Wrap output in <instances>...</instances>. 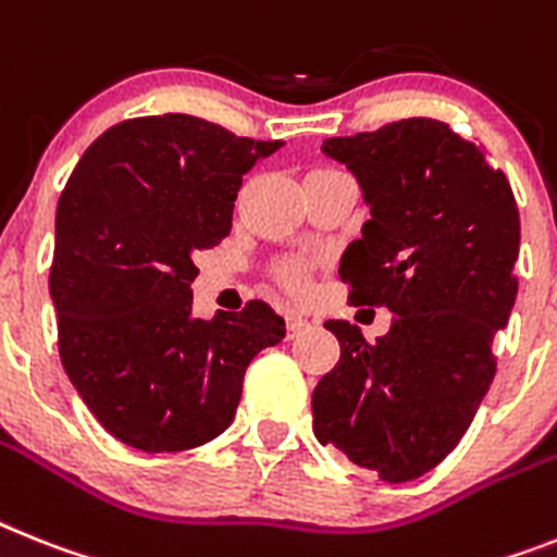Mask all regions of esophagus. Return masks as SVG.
Listing matches in <instances>:
<instances>
[{"instance_id": "esophagus-1", "label": "esophagus", "mask_w": 557, "mask_h": 557, "mask_svg": "<svg viewBox=\"0 0 557 557\" xmlns=\"http://www.w3.org/2000/svg\"><path fill=\"white\" fill-rule=\"evenodd\" d=\"M307 327H310V324H307V319H301V315H296V312H289V315H287V338H296V335L305 333Z\"/></svg>"}]
</instances>
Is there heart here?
Segmentation results:
<instances>
[{
  "label": "heart",
  "mask_w": 557,
  "mask_h": 557,
  "mask_svg": "<svg viewBox=\"0 0 557 557\" xmlns=\"http://www.w3.org/2000/svg\"><path fill=\"white\" fill-rule=\"evenodd\" d=\"M324 170L327 168L312 170V173H324ZM275 278H278V284H282L284 289H289V293H305L307 284H310L307 268L305 264H296V261H284V264H278V268H275Z\"/></svg>",
  "instance_id": "1"
}]
</instances>
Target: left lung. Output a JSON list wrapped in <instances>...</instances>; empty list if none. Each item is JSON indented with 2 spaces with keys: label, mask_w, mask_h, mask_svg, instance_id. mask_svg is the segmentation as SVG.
<instances>
[{
  "label": "left lung",
  "mask_w": 557,
  "mask_h": 557,
  "mask_svg": "<svg viewBox=\"0 0 557 557\" xmlns=\"http://www.w3.org/2000/svg\"><path fill=\"white\" fill-rule=\"evenodd\" d=\"M347 164L370 219L342 259L356 307H387V335L324 327L338 364L312 389V433L401 484L438 467L495 379L493 338L518 296L521 219L484 147L438 119H401L321 147Z\"/></svg>",
  "instance_id": "8db88e82"
}]
</instances>
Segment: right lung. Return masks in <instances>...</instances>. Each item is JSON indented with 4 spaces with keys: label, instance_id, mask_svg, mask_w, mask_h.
<instances>
[{
    "label": "right lung",
    "instance_id": "add662e5",
    "mask_svg": "<svg viewBox=\"0 0 557 557\" xmlns=\"http://www.w3.org/2000/svg\"><path fill=\"white\" fill-rule=\"evenodd\" d=\"M256 141L187 113L113 124L57 207L50 298L59 358L96 421L141 453H178L230 426L245 370L284 338L264 301L193 319L196 252L233 227Z\"/></svg>",
    "mask_w": 557,
    "mask_h": 557
}]
</instances>
